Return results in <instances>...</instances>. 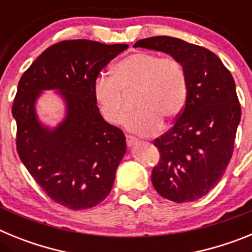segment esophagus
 <instances>
[{
    "instance_id": "esophagus-1",
    "label": "esophagus",
    "mask_w": 252,
    "mask_h": 252,
    "mask_svg": "<svg viewBox=\"0 0 252 252\" xmlns=\"http://www.w3.org/2000/svg\"><path fill=\"white\" fill-rule=\"evenodd\" d=\"M126 142H127V146H133L137 142V139L133 136H126Z\"/></svg>"
}]
</instances>
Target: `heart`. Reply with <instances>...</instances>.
I'll return each instance as SVG.
<instances>
[{
  "mask_svg": "<svg viewBox=\"0 0 252 252\" xmlns=\"http://www.w3.org/2000/svg\"><path fill=\"white\" fill-rule=\"evenodd\" d=\"M136 92L137 110L126 121L128 131L142 136L158 132L162 120L171 121L183 110L188 93L184 66L173 57L139 51L113 65L112 78L94 84V99L107 122L120 125L127 115V98Z\"/></svg>",
  "mask_w": 252,
  "mask_h": 252,
  "instance_id": "heart-1",
  "label": "heart"
}]
</instances>
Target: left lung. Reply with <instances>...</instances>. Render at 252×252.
Wrapping results in <instances>:
<instances>
[{
    "label": "left lung",
    "instance_id": "1",
    "mask_svg": "<svg viewBox=\"0 0 252 252\" xmlns=\"http://www.w3.org/2000/svg\"><path fill=\"white\" fill-rule=\"evenodd\" d=\"M135 48L166 53L184 66L188 93L174 126L154 140L160 160L151 182L161 197L184 203L213 189L226 171L241 120L235 81L211 50L171 36L139 40Z\"/></svg>",
    "mask_w": 252,
    "mask_h": 252
}]
</instances>
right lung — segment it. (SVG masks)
Here are the masks:
<instances>
[{"mask_svg":"<svg viewBox=\"0 0 252 252\" xmlns=\"http://www.w3.org/2000/svg\"><path fill=\"white\" fill-rule=\"evenodd\" d=\"M127 48L84 39L60 41L43 51L19 82L12 104L19 157L44 192L69 209L101 203L126 153L124 132L104 121L93 90L99 72ZM48 89L66 102V117L54 129L41 124L34 110Z\"/></svg>","mask_w":252,"mask_h":252,"instance_id":"add662e5","label":"right lung"}]
</instances>
